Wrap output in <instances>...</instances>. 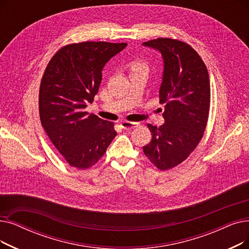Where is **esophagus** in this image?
Wrapping results in <instances>:
<instances>
[{
  "label": "esophagus",
  "mask_w": 249,
  "mask_h": 249,
  "mask_svg": "<svg viewBox=\"0 0 249 249\" xmlns=\"http://www.w3.org/2000/svg\"><path fill=\"white\" fill-rule=\"evenodd\" d=\"M138 126V123L136 122H128V121H123L121 123V127L125 130H129V129H134Z\"/></svg>",
  "instance_id": "obj_1"
}]
</instances>
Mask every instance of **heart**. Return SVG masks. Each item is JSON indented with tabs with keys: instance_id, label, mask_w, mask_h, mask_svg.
I'll return each instance as SVG.
<instances>
[{
	"instance_id": "obj_1",
	"label": "heart",
	"mask_w": 249,
	"mask_h": 249,
	"mask_svg": "<svg viewBox=\"0 0 249 249\" xmlns=\"http://www.w3.org/2000/svg\"><path fill=\"white\" fill-rule=\"evenodd\" d=\"M132 72L134 71H147V66L142 62H135L131 65Z\"/></svg>"
}]
</instances>
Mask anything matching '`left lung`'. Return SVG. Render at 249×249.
Segmentation results:
<instances>
[{
  "label": "left lung",
  "instance_id": "obj_1",
  "mask_svg": "<svg viewBox=\"0 0 249 249\" xmlns=\"http://www.w3.org/2000/svg\"><path fill=\"white\" fill-rule=\"evenodd\" d=\"M163 59L160 101L165 104V123L147 124L151 142L143 153L160 170L185 160L200 142L207 126L211 88L208 69L198 53L180 40L158 38L142 44Z\"/></svg>",
  "mask_w": 249,
  "mask_h": 249
}]
</instances>
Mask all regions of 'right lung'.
<instances>
[{
	"label": "right lung",
	"mask_w": 249,
	"mask_h": 249,
	"mask_svg": "<svg viewBox=\"0 0 249 249\" xmlns=\"http://www.w3.org/2000/svg\"><path fill=\"white\" fill-rule=\"evenodd\" d=\"M127 44L85 41L64 47L50 61L39 89V116L53 144L70 166L88 169L117 132L112 122L85 112L102 82L105 65Z\"/></svg>",
	"instance_id": "obj_1"
}]
</instances>
